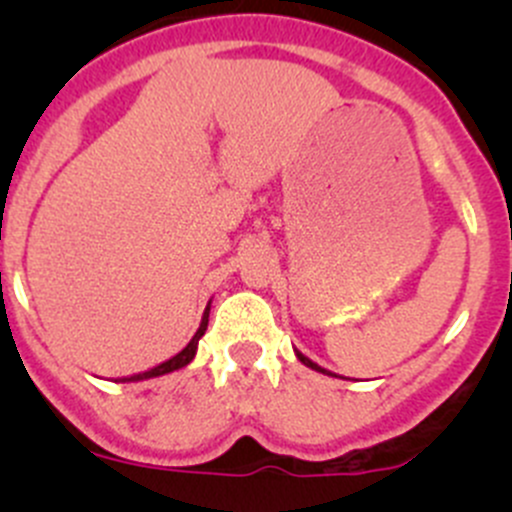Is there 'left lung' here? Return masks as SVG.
Returning a JSON list of instances; mask_svg holds the SVG:
<instances>
[{"mask_svg":"<svg viewBox=\"0 0 512 512\" xmlns=\"http://www.w3.org/2000/svg\"><path fill=\"white\" fill-rule=\"evenodd\" d=\"M294 354H297V359L302 361L304 366H309V369H314V371H319V374H327V376H337V374H332V371H327L324 369V366H319V364H314L312 359H309V356H304L302 352H297V349H294Z\"/></svg>","mask_w":512,"mask_h":512,"instance_id":"obj_1","label":"left lung"}]
</instances>
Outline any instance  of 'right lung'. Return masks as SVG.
Segmentation results:
<instances>
[{
  "mask_svg": "<svg viewBox=\"0 0 512 512\" xmlns=\"http://www.w3.org/2000/svg\"><path fill=\"white\" fill-rule=\"evenodd\" d=\"M208 317H210V302H208V307H205L203 319H200L198 332H195L193 339L185 344V349H180L178 354L170 356V359H165L163 364L153 366V369L141 371V374H133V376H121L118 381H121V384H128V381H146V379H153V376H163V374H170V371H178V369H183V366H188L190 361L195 359V354H198V342H200V337L205 334V329H208Z\"/></svg>",
  "mask_w": 512,
  "mask_h": 512,
  "instance_id": "obj_1",
  "label": "right lung"
}]
</instances>
